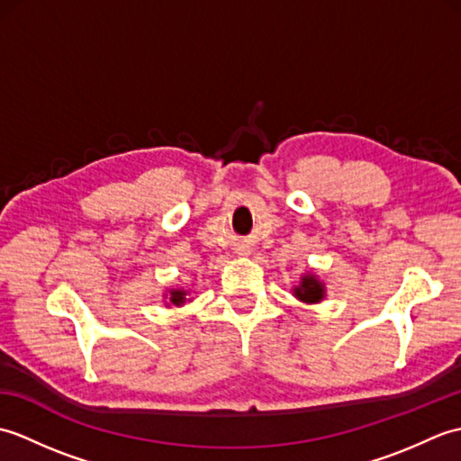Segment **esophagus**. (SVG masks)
<instances>
[{"mask_svg":"<svg viewBox=\"0 0 461 461\" xmlns=\"http://www.w3.org/2000/svg\"><path fill=\"white\" fill-rule=\"evenodd\" d=\"M238 253H240V256H249L251 249H249L248 246H240V248H238Z\"/></svg>","mask_w":461,"mask_h":461,"instance_id":"1","label":"esophagus"}]
</instances>
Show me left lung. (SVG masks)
<instances>
[{
    "label": "left lung",
    "mask_w": 461,
    "mask_h": 461,
    "mask_svg": "<svg viewBox=\"0 0 461 461\" xmlns=\"http://www.w3.org/2000/svg\"><path fill=\"white\" fill-rule=\"evenodd\" d=\"M291 293L293 297L299 299L301 303H305V305H317V303H321L327 297V287L325 283L319 279L315 271H309V273H303L301 281L297 285H293Z\"/></svg>",
    "instance_id": "left-lung-1"
}]
</instances>
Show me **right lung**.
Masks as SVG:
<instances>
[{"instance_id": "add662e5", "label": "right lung", "mask_w": 461, "mask_h": 461, "mask_svg": "<svg viewBox=\"0 0 461 461\" xmlns=\"http://www.w3.org/2000/svg\"><path fill=\"white\" fill-rule=\"evenodd\" d=\"M192 291L184 289V287H174V289H166L164 293V305L166 307H182L185 303L192 301Z\"/></svg>"}]
</instances>
